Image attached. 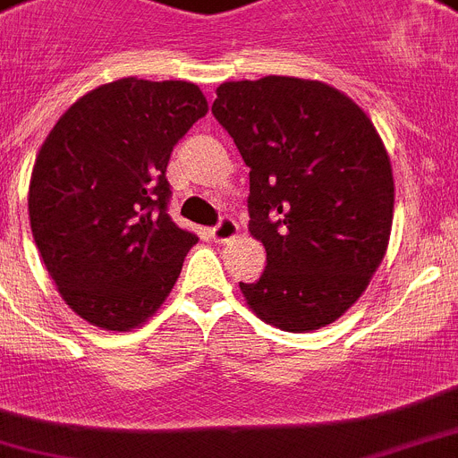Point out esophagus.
Returning <instances> with one entry per match:
<instances>
[{
	"mask_svg": "<svg viewBox=\"0 0 458 458\" xmlns=\"http://www.w3.org/2000/svg\"><path fill=\"white\" fill-rule=\"evenodd\" d=\"M235 235H237V223L235 218H230V216H223L221 221L211 228V240H216V242H230Z\"/></svg>",
	"mask_w": 458,
	"mask_h": 458,
	"instance_id": "esophagus-1",
	"label": "esophagus"
}]
</instances>
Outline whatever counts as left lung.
Masks as SVG:
<instances>
[{"mask_svg":"<svg viewBox=\"0 0 458 458\" xmlns=\"http://www.w3.org/2000/svg\"><path fill=\"white\" fill-rule=\"evenodd\" d=\"M211 114L249 167V230L267 265L240 282L249 307L291 333L333 324L366 291L394 221L377 130L318 81L265 76L216 88Z\"/></svg>","mask_w":458,"mask_h":458,"instance_id":"8db88e82","label":"left lung"}]
</instances>
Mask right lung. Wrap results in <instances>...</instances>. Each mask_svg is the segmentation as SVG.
<instances>
[{
  "instance_id": "obj_1",
  "label": "right lung",
  "mask_w": 458,
  "mask_h": 458,
  "mask_svg": "<svg viewBox=\"0 0 458 458\" xmlns=\"http://www.w3.org/2000/svg\"><path fill=\"white\" fill-rule=\"evenodd\" d=\"M207 114L186 81L121 79L74 102L46 137L30 223L46 270L81 318L130 330L163 305L198 235L167 214L172 148Z\"/></svg>"
}]
</instances>
